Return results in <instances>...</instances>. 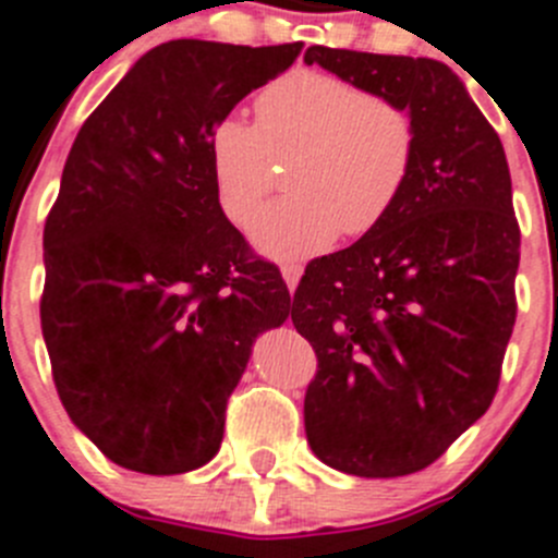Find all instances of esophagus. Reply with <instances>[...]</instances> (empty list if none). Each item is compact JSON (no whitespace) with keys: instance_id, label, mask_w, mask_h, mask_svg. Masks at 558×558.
Here are the masks:
<instances>
[{"instance_id":"obj_1","label":"esophagus","mask_w":558,"mask_h":558,"mask_svg":"<svg viewBox=\"0 0 558 558\" xmlns=\"http://www.w3.org/2000/svg\"><path fill=\"white\" fill-rule=\"evenodd\" d=\"M280 272H283V280H286V286H289V291H294L296 283H300V275H303V269L296 267V264H283V267H280Z\"/></svg>"}]
</instances>
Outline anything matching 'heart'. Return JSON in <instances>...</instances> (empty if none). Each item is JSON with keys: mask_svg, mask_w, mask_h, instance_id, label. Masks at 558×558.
<instances>
[{"mask_svg": "<svg viewBox=\"0 0 558 558\" xmlns=\"http://www.w3.org/2000/svg\"><path fill=\"white\" fill-rule=\"evenodd\" d=\"M258 121L226 114L208 132L217 201L247 226L291 161V197L253 226L272 258H305L343 236H366L399 206L415 170L418 126L410 109L322 71H291L255 98Z\"/></svg>", "mask_w": 558, "mask_h": 558, "instance_id": "obj_1", "label": "heart"}]
</instances>
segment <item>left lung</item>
Listing matches in <instances>:
<instances>
[{
	"label": "left lung",
	"mask_w": 558,
	"mask_h": 558,
	"mask_svg": "<svg viewBox=\"0 0 558 558\" xmlns=\"http://www.w3.org/2000/svg\"><path fill=\"white\" fill-rule=\"evenodd\" d=\"M305 62L402 104L418 126L399 206L314 258L291 308L319 361L305 390L314 454L352 476H408L498 390L520 264L507 154L446 62L327 46H311Z\"/></svg>",
	"instance_id": "1"
}]
</instances>
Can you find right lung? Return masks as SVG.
Segmentation results:
<instances>
[{
  "mask_svg": "<svg viewBox=\"0 0 558 558\" xmlns=\"http://www.w3.org/2000/svg\"><path fill=\"white\" fill-rule=\"evenodd\" d=\"M300 51L156 46L71 145L44 228L40 327L62 408L114 465H206L250 347L289 319L280 269L217 201L208 132Z\"/></svg>",
  "mask_w": 558,
  "mask_h": 558,
  "instance_id": "right-lung-1",
  "label": "right lung"
}]
</instances>
